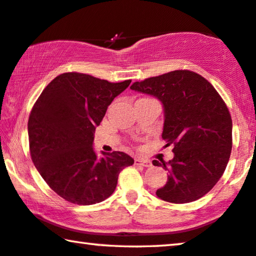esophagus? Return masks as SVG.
<instances>
[{
  "label": "esophagus",
  "mask_w": 256,
  "mask_h": 256,
  "mask_svg": "<svg viewBox=\"0 0 256 256\" xmlns=\"http://www.w3.org/2000/svg\"><path fill=\"white\" fill-rule=\"evenodd\" d=\"M134 164L136 165H142V166H145V168H151L152 166V162L148 159L137 158V159H134Z\"/></svg>",
  "instance_id": "1"
}]
</instances>
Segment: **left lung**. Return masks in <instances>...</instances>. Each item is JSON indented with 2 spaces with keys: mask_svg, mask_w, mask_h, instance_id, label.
<instances>
[{
  "mask_svg": "<svg viewBox=\"0 0 256 256\" xmlns=\"http://www.w3.org/2000/svg\"><path fill=\"white\" fill-rule=\"evenodd\" d=\"M131 88L156 97L165 108L162 137L173 146L174 156L152 162L168 172L156 196L172 204L200 199L219 182L230 160L233 140L226 103L206 78L190 70L134 82Z\"/></svg>",
  "mask_w": 256,
  "mask_h": 256,
  "instance_id": "1",
  "label": "left lung"
}]
</instances>
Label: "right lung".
Returning a JSON list of instances; mask_svg holds the SVG:
<instances>
[{"mask_svg": "<svg viewBox=\"0 0 256 256\" xmlns=\"http://www.w3.org/2000/svg\"><path fill=\"white\" fill-rule=\"evenodd\" d=\"M130 83L64 72L46 85L34 104L28 120L32 160L44 182L66 202H103L114 193L122 170L134 162L119 151L98 158L92 148L96 126Z\"/></svg>", "mask_w": 256, "mask_h": 256, "instance_id": "right-lung-1", "label": "right lung"}]
</instances>
